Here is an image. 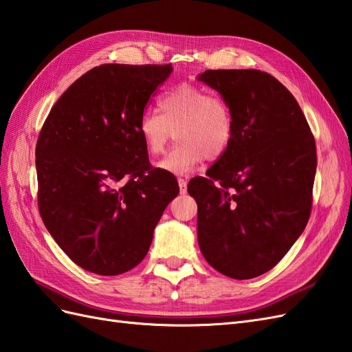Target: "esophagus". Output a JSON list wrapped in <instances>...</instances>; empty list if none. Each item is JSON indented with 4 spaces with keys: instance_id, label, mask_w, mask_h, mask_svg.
Returning <instances> with one entry per match:
<instances>
[{
    "instance_id": "obj_1",
    "label": "esophagus",
    "mask_w": 352,
    "mask_h": 352,
    "mask_svg": "<svg viewBox=\"0 0 352 352\" xmlns=\"http://www.w3.org/2000/svg\"><path fill=\"white\" fill-rule=\"evenodd\" d=\"M178 186H179V193L187 192V182L184 178H178Z\"/></svg>"
}]
</instances>
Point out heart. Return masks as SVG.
I'll return each mask as SVG.
<instances>
[{
    "mask_svg": "<svg viewBox=\"0 0 352 352\" xmlns=\"http://www.w3.org/2000/svg\"><path fill=\"white\" fill-rule=\"evenodd\" d=\"M159 111H144L137 131L151 156L168 144L182 141L157 166L173 174H187L206 157H221L235 138V114L226 98L196 85H182L159 99Z\"/></svg>",
    "mask_w": 352,
    "mask_h": 352,
    "instance_id": "1",
    "label": "heart"
}]
</instances>
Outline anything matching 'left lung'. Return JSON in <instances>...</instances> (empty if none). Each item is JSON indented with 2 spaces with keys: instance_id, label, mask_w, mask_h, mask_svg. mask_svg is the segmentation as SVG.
<instances>
[{
  "instance_id": "obj_1",
  "label": "left lung",
  "mask_w": 352,
  "mask_h": 352,
  "mask_svg": "<svg viewBox=\"0 0 352 352\" xmlns=\"http://www.w3.org/2000/svg\"><path fill=\"white\" fill-rule=\"evenodd\" d=\"M197 80L235 114L230 147L187 186L197 204V241L220 274L256 278L279 263L309 220L314 135L294 96L263 71L206 69Z\"/></svg>"
}]
</instances>
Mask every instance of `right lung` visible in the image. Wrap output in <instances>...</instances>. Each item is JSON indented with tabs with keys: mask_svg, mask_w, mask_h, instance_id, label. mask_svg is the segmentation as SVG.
I'll list each match as a JSON object with an SVG mask.
<instances>
[{
	"mask_svg": "<svg viewBox=\"0 0 352 352\" xmlns=\"http://www.w3.org/2000/svg\"><path fill=\"white\" fill-rule=\"evenodd\" d=\"M173 65L104 64L71 85L44 120L35 147L38 211L76 265L120 275L141 263L175 177L153 168L140 116Z\"/></svg>",
	"mask_w": 352,
	"mask_h": 352,
	"instance_id": "add662e5",
	"label": "right lung"
}]
</instances>
